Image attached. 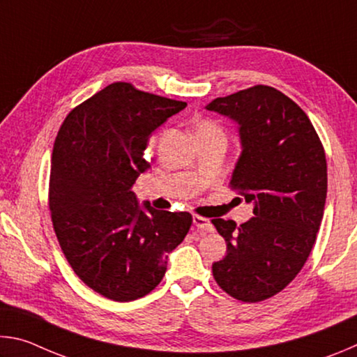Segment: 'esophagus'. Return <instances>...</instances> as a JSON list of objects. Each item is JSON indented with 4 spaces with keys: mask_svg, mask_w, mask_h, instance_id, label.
<instances>
[{
    "mask_svg": "<svg viewBox=\"0 0 357 357\" xmlns=\"http://www.w3.org/2000/svg\"><path fill=\"white\" fill-rule=\"evenodd\" d=\"M193 225H195L198 229H203V231H214V225L211 223L208 219H204V217L200 215H193Z\"/></svg>",
    "mask_w": 357,
    "mask_h": 357,
    "instance_id": "34e87169",
    "label": "esophagus"
}]
</instances>
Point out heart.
<instances>
[{"instance_id": "obj_1", "label": "heart", "mask_w": 357, "mask_h": 357, "mask_svg": "<svg viewBox=\"0 0 357 357\" xmlns=\"http://www.w3.org/2000/svg\"><path fill=\"white\" fill-rule=\"evenodd\" d=\"M211 135H223L222 129L213 121L200 119L195 124V137H211Z\"/></svg>"}]
</instances>
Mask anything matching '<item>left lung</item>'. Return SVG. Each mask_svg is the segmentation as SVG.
Masks as SVG:
<instances>
[{
  "label": "left lung",
  "mask_w": 357,
  "mask_h": 357,
  "mask_svg": "<svg viewBox=\"0 0 357 357\" xmlns=\"http://www.w3.org/2000/svg\"><path fill=\"white\" fill-rule=\"evenodd\" d=\"M206 110L238 124L243 151L229 185L255 215L239 227L213 220L227 241L214 279L234 299L264 301L299 274L315 244L328 193L323 144L302 108L264 84L217 98Z\"/></svg>",
  "instance_id": "8db88e82"
}]
</instances>
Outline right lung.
<instances>
[{
	"mask_svg": "<svg viewBox=\"0 0 357 357\" xmlns=\"http://www.w3.org/2000/svg\"><path fill=\"white\" fill-rule=\"evenodd\" d=\"M185 107L116 82L75 107L58 132L48 190L53 228L74 273L108 299L153 291L192 225L189 213L157 211L132 192L149 168V135Z\"/></svg>",
	"mask_w": 357,
	"mask_h": 357,
	"instance_id": "right-lung-1",
	"label": "right lung"
}]
</instances>
